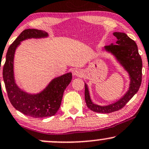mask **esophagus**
<instances>
[{
  "instance_id": "esophagus-1",
  "label": "esophagus",
  "mask_w": 149,
  "mask_h": 149,
  "mask_svg": "<svg viewBox=\"0 0 149 149\" xmlns=\"http://www.w3.org/2000/svg\"><path fill=\"white\" fill-rule=\"evenodd\" d=\"M73 75H75V76H80V75L81 74L80 71H78V70H75V71H73Z\"/></svg>"
}]
</instances>
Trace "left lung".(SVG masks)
Returning <instances> with one entry per match:
<instances>
[{
    "instance_id": "left-lung-1",
    "label": "left lung",
    "mask_w": 149,
    "mask_h": 149,
    "mask_svg": "<svg viewBox=\"0 0 149 149\" xmlns=\"http://www.w3.org/2000/svg\"><path fill=\"white\" fill-rule=\"evenodd\" d=\"M117 37L116 45L106 46L105 49L112 52L130 73V88L123 97L114 103L107 106H99L93 104L90 97L87 85L85 83V100L90 109L99 113H111L120 110L138 92L142 81V60L139 54L138 47L133 40L125 33L114 32Z\"/></svg>"
}]
</instances>
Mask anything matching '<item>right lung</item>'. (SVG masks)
<instances>
[{"mask_svg": "<svg viewBox=\"0 0 149 149\" xmlns=\"http://www.w3.org/2000/svg\"><path fill=\"white\" fill-rule=\"evenodd\" d=\"M47 36V32L35 29H27L21 32L8 48L3 68V81L10 103L19 112L34 118L51 117L56 113L61 105L63 92L72 80L71 73L54 78L45 91L37 95L27 94L20 91L15 83L13 58L17 46L26 39Z\"/></svg>", "mask_w": 149, "mask_h": 149, "instance_id": "add662e5", "label": "right lung"}]
</instances>
